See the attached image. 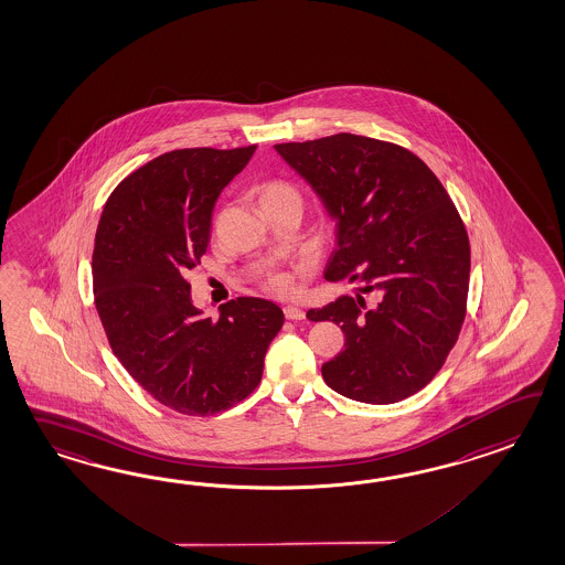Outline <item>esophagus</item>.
<instances>
[{
  "label": "esophagus",
  "mask_w": 565,
  "mask_h": 565,
  "mask_svg": "<svg viewBox=\"0 0 565 565\" xmlns=\"http://www.w3.org/2000/svg\"><path fill=\"white\" fill-rule=\"evenodd\" d=\"M285 317H287L289 321H302V319H305V311L299 309V307L287 305V307H285Z\"/></svg>",
  "instance_id": "1"
}]
</instances>
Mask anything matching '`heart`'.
Masks as SVG:
<instances>
[{"instance_id":"1","label":"heart","mask_w":565,"mask_h":565,"mask_svg":"<svg viewBox=\"0 0 565 565\" xmlns=\"http://www.w3.org/2000/svg\"><path fill=\"white\" fill-rule=\"evenodd\" d=\"M285 199H299L297 189L287 181L276 179L260 186V203H273V201H285ZM266 287L276 295H287L292 289V280L287 275H275L266 280Z\"/></svg>"}]
</instances>
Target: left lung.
<instances>
[{
  "instance_id": "left-lung-1",
  "label": "left lung",
  "mask_w": 565,
  "mask_h": 565,
  "mask_svg": "<svg viewBox=\"0 0 565 565\" xmlns=\"http://www.w3.org/2000/svg\"><path fill=\"white\" fill-rule=\"evenodd\" d=\"M335 220L328 280L362 295L309 309L333 321L345 348L321 366L329 388L391 405L434 381L458 341L470 285V242L454 201L411 150L355 134L276 145Z\"/></svg>"
}]
</instances>
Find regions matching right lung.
<instances>
[{
	"label": "right lung",
	"instance_id": "obj_1",
	"mask_svg": "<svg viewBox=\"0 0 565 565\" xmlns=\"http://www.w3.org/2000/svg\"><path fill=\"white\" fill-rule=\"evenodd\" d=\"M254 150L160 154L114 189L95 234L93 295L114 354L160 405L191 417L254 393L285 323L282 309L258 297L203 319L186 280L207 252L215 201Z\"/></svg>",
	"mask_w": 565,
	"mask_h": 565
}]
</instances>
